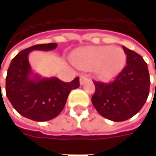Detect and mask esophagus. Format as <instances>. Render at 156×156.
<instances>
[{
  "mask_svg": "<svg viewBox=\"0 0 156 156\" xmlns=\"http://www.w3.org/2000/svg\"><path fill=\"white\" fill-rule=\"evenodd\" d=\"M89 81V79L87 78V76H84V75H82L80 77V84L81 85H83L84 83H86L87 81Z\"/></svg>",
  "mask_w": 156,
  "mask_h": 156,
  "instance_id": "obj_1",
  "label": "esophagus"
}]
</instances>
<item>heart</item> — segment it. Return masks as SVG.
Instances as JSON below:
<instances>
[{
  "instance_id": "obj_1",
  "label": "heart",
  "mask_w": 156,
  "mask_h": 156,
  "mask_svg": "<svg viewBox=\"0 0 156 156\" xmlns=\"http://www.w3.org/2000/svg\"><path fill=\"white\" fill-rule=\"evenodd\" d=\"M73 62L83 70H93L101 81H110L119 75L127 62L122 48L112 46H88L73 54Z\"/></svg>"
}]
</instances>
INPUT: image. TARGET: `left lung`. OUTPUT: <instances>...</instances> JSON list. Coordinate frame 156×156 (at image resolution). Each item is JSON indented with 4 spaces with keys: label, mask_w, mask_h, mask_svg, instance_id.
I'll use <instances>...</instances> for the list:
<instances>
[{
    "label": "left lung",
    "mask_w": 156,
    "mask_h": 156,
    "mask_svg": "<svg viewBox=\"0 0 156 156\" xmlns=\"http://www.w3.org/2000/svg\"><path fill=\"white\" fill-rule=\"evenodd\" d=\"M122 48L127 66L111 83L94 81L95 92L91 99L100 115L113 122H123L136 115L145 104L150 87L147 63L137 53Z\"/></svg>",
    "instance_id": "left-lung-1"
}]
</instances>
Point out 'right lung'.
I'll use <instances>...</instances> for the list:
<instances>
[{"label": "right lung", "instance_id": "add662e5", "mask_svg": "<svg viewBox=\"0 0 156 156\" xmlns=\"http://www.w3.org/2000/svg\"><path fill=\"white\" fill-rule=\"evenodd\" d=\"M56 43L32 46L12 60L6 78V94L15 110L22 116L36 122L52 120L62 111L72 89L80 86L79 77L63 82L56 77L34 74L28 62L32 51H51ZM1 85V83H0Z\"/></svg>", "mask_w": 156, "mask_h": 156}]
</instances>
